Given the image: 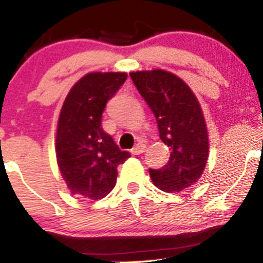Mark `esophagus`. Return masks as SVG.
I'll list each match as a JSON object with an SVG mask.
<instances>
[{
  "label": "esophagus",
  "mask_w": 263,
  "mask_h": 263,
  "mask_svg": "<svg viewBox=\"0 0 263 263\" xmlns=\"http://www.w3.org/2000/svg\"><path fill=\"white\" fill-rule=\"evenodd\" d=\"M145 150H146V145L145 144H137L136 146L131 150V153L134 154V155H140V154L145 153Z\"/></svg>",
  "instance_id": "1"
}]
</instances>
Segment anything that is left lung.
<instances>
[{"label":"left lung","mask_w":263,"mask_h":263,"mask_svg":"<svg viewBox=\"0 0 263 263\" xmlns=\"http://www.w3.org/2000/svg\"><path fill=\"white\" fill-rule=\"evenodd\" d=\"M156 118L160 139L171 151L168 163L148 169L154 184L181 192L202 176L209 158V137L200 103L178 76L163 70L129 73Z\"/></svg>","instance_id":"left-lung-1"}]
</instances>
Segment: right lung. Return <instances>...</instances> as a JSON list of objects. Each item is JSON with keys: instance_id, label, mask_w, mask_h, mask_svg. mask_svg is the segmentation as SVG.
Masks as SVG:
<instances>
[{"instance_id": "add662e5", "label": "right lung", "mask_w": 263, "mask_h": 263, "mask_svg": "<svg viewBox=\"0 0 263 263\" xmlns=\"http://www.w3.org/2000/svg\"><path fill=\"white\" fill-rule=\"evenodd\" d=\"M124 72H91L68 92L55 137L61 174L72 195L105 197L116 185L117 166L131 156L122 151L102 127L108 100L126 81Z\"/></svg>"}]
</instances>
